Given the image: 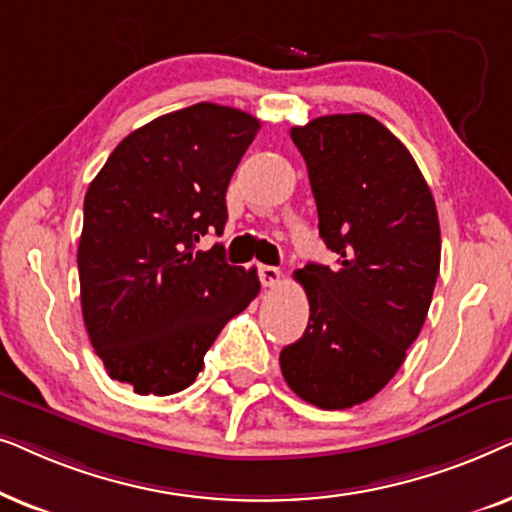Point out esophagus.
Masks as SVG:
<instances>
[{
    "instance_id": "obj_1",
    "label": "esophagus",
    "mask_w": 512,
    "mask_h": 512,
    "mask_svg": "<svg viewBox=\"0 0 512 512\" xmlns=\"http://www.w3.org/2000/svg\"><path fill=\"white\" fill-rule=\"evenodd\" d=\"M258 279H261L263 286H277L279 279H282V272L275 265H258Z\"/></svg>"
}]
</instances>
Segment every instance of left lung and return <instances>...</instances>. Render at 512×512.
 Wrapping results in <instances>:
<instances>
[{
  "mask_svg": "<svg viewBox=\"0 0 512 512\" xmlns=\"http://www.w3.org/2000/svg\"><path fill=\"white\" fill-rule=\"evenodd\" d=\"M291 139L338 265L293 275L310 324L279 366L303 401L345 410L384 389L422 331L440 270L438 212L415 158L373 116H321Z\"/></svg>",
  "mask_w": 512,
  "mask_h": 512,
  "instance_id": "8db88e82",
  "label": "left lung"
}]
</instances>
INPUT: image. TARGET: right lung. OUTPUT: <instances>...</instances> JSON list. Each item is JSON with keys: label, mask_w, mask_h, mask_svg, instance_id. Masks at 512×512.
Segmentation results:
<instances>
[{"label": "right lung", "mask_w": 512, "mask_h": 512, "mask_svg": "<svg viewBox=\"0 0 512 512\" xmlns=\"http://www.w3.org/2000/svg\"><path fill=\"white\" fill-rule=\"evenodd\" d=\"M261 128L240 109L200 102L130 132L83 202L81 310L111 380L137 394L191 387L216 335L261 291L256 268L228 265L226 191Z\"/></svg>", "instance_id": "right-lung-1"}]
</instances>
